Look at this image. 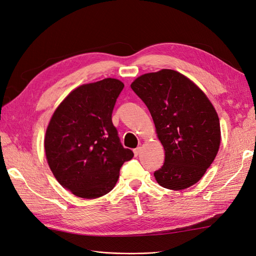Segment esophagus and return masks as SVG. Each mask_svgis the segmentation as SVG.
<instances>
[{"instance_id": "esophagus-1", "label": "esophagus", "mask_w": 256, "mask_h": 256, "mask_svg": "<svg viewBox=\"0 0 256 256\" xmlns=\"http://www.w3.org/2000/svg\"><path fill=\"white\" fill-rule=\"evenodd\" d=\"M140 152H141V147H140V146L136 147V148H134V152L136 156H138V154H140Z\"/></svg>"}]
</instances>
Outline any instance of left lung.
<instances>
[{"label": "left lung", "mask_w": 256, "mask_h": 256, "mask_svg": "<svg viewBox=\"0 0 256 256\" xmlns=\"http://www.w3.org/2000/svg\"><path fill=\"white\" fill-rule=\"evenodd\" d=\"M131 88L148 108L164 164L154 173L162 187L182 190L196 184L219 150L220 122L204 92L171 69L145 74Z\"/></svg>", "instance_id": "1"}]
</instances>
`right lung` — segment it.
Masks as SVG:
<instances>
[{
  "label": "right lung",
  "mask_w": 256,
  "mask_h": 256,
  "mask_svg": "<svg viewBox=\"0 0 256 256\" xmlns=\"http://www.w3.org/2000/svg\"><path fill=\"white\" fill-rule=\"evenodd\" d=\"M124 88L116 79L84 84L53 113L44 150L56 180L74 196L96 198L110 192L134 152L120 143L112 112Z\"/></svg>",
  "instance_id": "right-lung-1"
}]
</instances>
